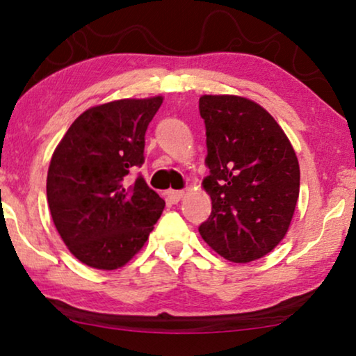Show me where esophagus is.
Masks as SVG:
<instances>
[{
	"instance_id": "obj_1",
	"label": "esophagus",
	"mask_w": 356,
	"mask_h": 356,
	"mask_svg": "<svg viewBox=\"0 0 356 356\" xmlns=\"http://www.w3.org/2000/svg\"><path fill=\"white\" fill-rule=\"evenodd\" d=\"M183 196H184V191H175V189H170L167 193V197L170 199V202H178Z\"/></svg>"
}]
</instances>
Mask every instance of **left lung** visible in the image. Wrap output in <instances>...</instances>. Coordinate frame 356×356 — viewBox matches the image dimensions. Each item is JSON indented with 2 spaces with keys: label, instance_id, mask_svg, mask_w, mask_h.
Segmentation results:
<instances>
[{
  "label": "left lung",
  "instance_id": "obj_1",
  "mask_svg": "<svg viewBox=\"0 0 356 356\" xmlns=\"http://www.w3.org/2000/svg\"><path fill=\"white\" fill-rule=\"evenodd\" d=\"M212 212L199 233L218 254L250 262L284 240L300 194V165L279 123L256 102L202 95Z\"/></svg>",
  "mask_w": 356,
  "mask_h": 356
}]
</instances>
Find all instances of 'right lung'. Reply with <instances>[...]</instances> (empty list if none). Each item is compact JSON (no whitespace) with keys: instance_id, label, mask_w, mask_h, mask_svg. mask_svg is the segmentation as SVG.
I'll return each instance as SVG.
<instances>
[{"instance_id":"obj_1","label":"right lung","mask_w":356,"mask_h":356,"mask_svg":"<svg viewBox=\"0 0 356 356\" xmlns=\"http://www.w3.org/2000/svg\"><path fill=\"white\" fill-rule=\"evenodd\" d=\"M162 97L123 99L86 110L53 152L47 199L53 223L86 266L113 270L139 252L165 201L144 178L145 131Z\"/></svg>"}]
</instances>
